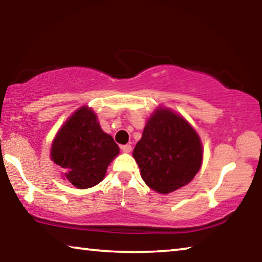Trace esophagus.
Masks as SVG:
<instances>
[{"mask_svg":"<svg viewBox=\"0 0 262 262\" xmlns=\"http://www.w3.org/2000/svg\"><path fill=\"white\" fill-rule=\"evenodd\" d=\"M121 150L123 152H130L132 151V145L130 144H123V145H121Z\"/></svg>","mask_w":262,"mask_h":262,"instance_id":"esophagus-1","label":"esophagus"}]
</instances>
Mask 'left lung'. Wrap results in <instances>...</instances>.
<instances>
[{"instance_id":"1","label":"left lung","mask_w":262,"mask_h":262,"mask_svg":"<svg viewBox=\"0 0 262 262\" xmlns=\"http://www.w3.org/2000/svg\"><path fill=\"white\" fill-rule=\"evenodd\" d=\"M150 188L167 194L192 180L202 163V145L189 123L167 108L155 112L133 151Z\"/></svg>"}]
</instances>
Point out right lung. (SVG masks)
<instances>
[{
  "label": "right lung",
  "mask_w": 262,
  "mask_h": 262,
  "mask_svg": "<svg viewBox=\"0 0 262 262\" xmlns=\"http://www.w3.org/2000/svg\"><path fill=\"white\" fill-rule=\"evenodd\" d=\"M119 154L113 137L106 134L90 108L70 117L53 141L51 157L64 168V177L77 188H89L104 179L111 161Z\"/></svg>",
  "instance_id": "obj_1"
}]
</instances>
